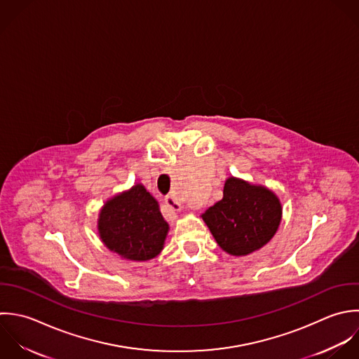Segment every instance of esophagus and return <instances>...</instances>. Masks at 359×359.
<instances>
[{"label": "esophagus", "mask_w": 359, "mask_h": 359, "mask_svg": "<svg viewBox=\"0 0 359 359\" xmlns=\"http://www.w3.org/2000/svg\"><path fill=\"white\" fill-rule=\"evenodd\" d=\"M165 204H166V207H168L173 214H176V212H179V211L182 210L180 203H179V201L176 200V197L172 196V194H169V196L165 197Z\"/></svg>", "instance_id": "34e87169"}]
</instances>
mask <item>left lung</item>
<instances>
[{"label": "left lung", "instance_id": "1", "mask_svg": "<svg viewBox=\"0 0 359 359\" xmlns=\"http://www.w3.org/2000/svg\"><path fill=\"white\" fill-rule=\"evenodd\" d=\"M281 215V203L271 190L229 177L222 200L201 217L222 250L232 256H246L271 241Z\"/></svg>", "mask_w": 359, "mask_h": 359}]
</instances>
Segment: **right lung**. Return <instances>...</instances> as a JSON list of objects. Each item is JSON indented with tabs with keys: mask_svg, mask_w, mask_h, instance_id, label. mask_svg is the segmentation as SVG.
I'll return each instance as SVG.
<instances>
[{
	"mask_svg": "<svg viewBox=\"0 0 359 359\" xmlns=\"http://www.w3.org/2000/svg\"><path fill=\"white\" fill-rule=\"evenodd\" d=\"M97 231L109 250L127 260L147 262L162 252L169 225L158 201L142 184H135L106 201Z\"/></svg>",
	"mask_w": 359,
	"mask_h": 359,
	"instance_id": "add662e5",
	"label": "right lung"
}]
</instances>
